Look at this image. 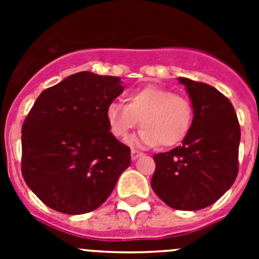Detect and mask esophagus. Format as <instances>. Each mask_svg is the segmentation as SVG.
I'll return each instance as SVG.
<instances>
[{
  "label": "esophagus",
  "instance_id": "34e87169",
  "mask_svg": "<svg viewBox=\"0 0 259 259\" xmlns=\"http://www.w3.org/2000/svg\"><path fill=\"white\" fill-rule=\"evenodd\" d=\"M141 155H143V153L139 152V150H135V149L131 150V158H132V161H136L137 158L141 157Z\"/></svg>",
  "mask_w": 259,
  "mask_h": 259
}]
</instances>
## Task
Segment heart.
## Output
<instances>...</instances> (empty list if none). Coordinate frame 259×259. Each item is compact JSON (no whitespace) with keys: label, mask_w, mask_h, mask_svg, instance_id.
I'll return each mask as SVG.
<instances>
[{"label":"heart","mask_w":259,"mask_h":259,"mask_svg":"<svg viewBox=\"0 0 259 259\" xmlns=\"http://www.w3.org/2000/svg\"><path fill=\"white\" fill-rule=\"evenodd\" d=\"M110 132L125 140L139 124L143 127L135 144L170 148L182 143L191 131L193 106L188 97L162 87L146 85L125 96V105L110 102L106 107Z\"/></svg>","instance_id":"heart-1"}]
</instances>
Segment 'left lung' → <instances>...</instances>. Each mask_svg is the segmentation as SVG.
Listing matches in <instances>:
<instances>
[{
	"mask_svg": "<svg viewBox=\"0 0 259 259\" xmlns=\"http://www.w3.org/2000/svg\"><path fill=\"white\" fill-rule=\"evenodd\" d=\"M178 80L191 98L193 122L183 145L154 154L150 184L166 205L193 211L212 205L232 187L241 134L232 104L218 89L187 77Z\"/></svg>",
	"mask_w": 259,
	"mask_h": 259,
	"instance_id": "1",
	"label": "left lung"
}]
</instances>
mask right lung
I'll list each match as a JSON object with an SVG mask.
<instances>
[{"mask_svg": "<svg viewBox=\"0 0 259 259\" xmlns=\"http://www.w3.org/2000/svg\"><path fill=\"white\" fill-rule=\"evenodd\" d=\"M123 89L118 76L81 71L33 104L22 127V174L50 209L93 211L131 164V150L110 132L105 115Z\"/></svg>", "mask_w": 259, "mask_h": 259, "instance_id": "right-lung-1", "label": "right lung"}]
</instances>
